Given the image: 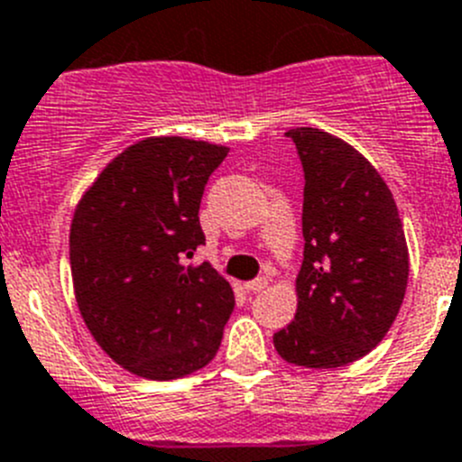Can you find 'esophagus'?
Returning <instances> with one entry per match:
<instances>
[{"label": "esophagus", "instance_id": "obj_1", "mask_svg": "<svg viewBox=\"0 0 462 462\" xmlns=\"http://www.w3.org/2000/svg\"><path fill=\"white\" fill-rule=\"evenodd\" d=\"M267 285H269V278L260 276V278H255V281H248L246 290H248V292H260V290H264Z\"/></svg>", "mask_w": 462, "mask_h": 462}]
</instances>
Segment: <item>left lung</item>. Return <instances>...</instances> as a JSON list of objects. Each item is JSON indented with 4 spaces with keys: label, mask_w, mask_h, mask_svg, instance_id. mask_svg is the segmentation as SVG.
<instances>
[{
    "label": "left lung",
    "mask_w": 462,
    "mask_h": 462,
    "mask_svg": "<svg viewBox=\"0 0 462 462\" xmlns=\"http://www.w3.org/2000/svg\"><path fill=\"white\" fill-rule=\"evenodd\" d=\"M303 165L297 313L273 334L288 364L338 368L380 345L401 310L410 255L398 207L371 161L319 128H290Z\"/></svg>",
    "instance_id": "left-lung-1"
}]
</instances>
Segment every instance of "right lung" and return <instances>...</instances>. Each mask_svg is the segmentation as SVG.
I'll use <instances>...</instances> for the list:
<instances>
[{
  "instance_id": "add662e5",
  "label": "right lung",
  "mask_w": 462,
  "mask_h": 462,
  "mask_svg": "<svg viewBox=\"0 0 462 462\" xmlns=\"http://www.w3.org/2000/svg\"><path fill=\"white\" fill-rule=\"evenodd\" d=\"M230 149L180 135L124 149L85 190L69 235L70 276L87 329L128 373L177 380L221 347L230 282L186 264L205 244L200 200Z\"/></svg>"
}]
</instances>
